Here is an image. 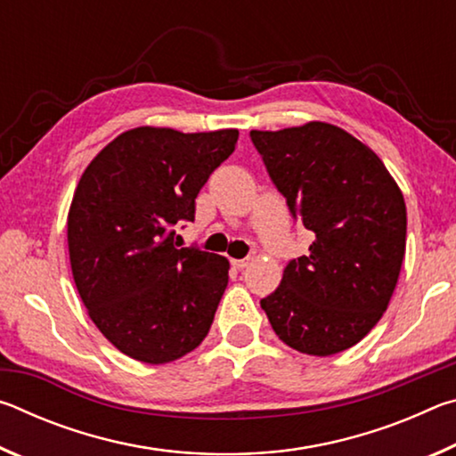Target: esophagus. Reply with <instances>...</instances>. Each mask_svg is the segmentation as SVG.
<instances>
[{"label":"esophagus","mask_w":456,"mask_h":456,"mask_svg":"<svg viewBox=\"0 0 456 456\" xmlns=\"http://www.w3.org/2000/svg\"><path fill=\"white\" fill-rule=\"evenodd\" d=\"M231 265H233L235 269H243V267L249 265V257H247V259H231Z\"/></svg>","instance_id":"obj_1"}]
</instances>
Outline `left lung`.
Returning a JSON list of instances; mask_svg holds the SVG:
<instances>
[{
  "label": "left lung",
  "instance_id": "1",
  "mask_svg": "<svg viewBox=\"0 0 456 456\" xmlns=\"http://www.w3.org/2000/svg\"><path fill=\"white\" fill-rule=\"evenodd\" d=\"M251 141L291 217L315 237L261 307L293 350H348L395 293L406 249L403 191L372 149L328 122L251 130Z\"/></svg>",
  "mask_w": 456,
  "mask_h": 456
}]
</instances>
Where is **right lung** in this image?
Returning a JSON list of instances; mask_svg holds the SVG:
<instances>
[{
    "mask_svg": "<svg viewBox=\"0 0 456 456\" xmlns=\"http://www.w3.org/2000/svg\"><path fill=\"white\" fill-rule=\"evenodd\" d=\"M239 130L179 133L138 126L100 151L68 213V251L90 320L146 364L179 360L203 342L229 281V261L179 247L175 225L235 151Z\"/></svg>",
    "mask_w": 456,
    "mask_h": 456,
    "instance_id": "add662e5",
    "label": "right lung"
}]
</instances>
